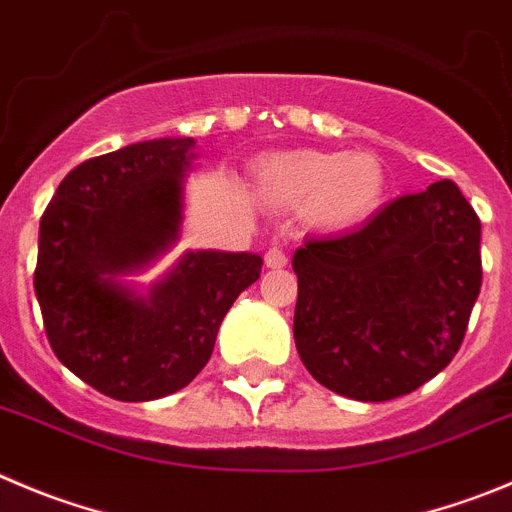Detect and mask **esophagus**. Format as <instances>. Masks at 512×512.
<instances>
[{"instance_id":"34e87169","label":"esophagus","mask_w":512,"mask_h":512,"mask_svg":"<svg viewBox=\"0 0 512 512\" xmlns=\"http://www.w3.org/2000/svg\"><path fill=\"white\" fill-rule=\"evenodd\" d=\"M265 265L272 267V270H278V267L288 265V255H285L283 247H280V245L267 247V252H265Z\"/></svg>"}]
</instances>
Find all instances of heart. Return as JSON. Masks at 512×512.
<instances>
[{
  "mask_svg": "<svg viewBox=\"0 0 512 512\" xmlns=\"http://www.w3.org/2000/svg\"><path fill=\"white\" fill-rule=\"evenodd\" d=\"M260 186L280 207H303L305 219L321 229L364 224L386 197L384 164L369 151H283L260 164Z\"/></svg>",
  "mask_w": 512,
  "mask_h": 512,
  "instance_id": "1",
  "label": "heart"
}]
</instances>
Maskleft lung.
Here are the masks:
<instances>
[{
  "instance_id": "8db88e82",
  "label": "left lung",
  "mask_w": 512,
  "mask_h": 512,
  "mask_svg": "<svg viewBox=\"0 0 512 512\" xmlns=\"http://www.w3.org/2000/svg\"><path fill=\"white\" fill-rule=\"evenodd\" d=\"M295 348L318 384L389 401L450 364L480 295V219L450 179L394 199L356 232L305 240Z\"/></svg>"
}]
</instances>
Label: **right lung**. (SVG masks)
I'll list each match as a JSON object with an SVG mask.
<instances>
[{
	"label": "right lung",
	"mask_w": 512,
	"mask_h": 512,
	"mask_svg": "<svg viewBox=\"0 0 512 512\" xmlns=\"http://www.w3.org/2000/svg\"><path fill=\"white\" fill-rule=\"evenodd\" d=\"M194 148V138H156L83 161L40 219L35 293L50 346L111 399L184 389L237 295L260 278L255 252L186 250L148 288L131 280L179 242Z\"/></svg>",
	"instance_id": "right-lung-1"
}]
</instances>
